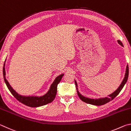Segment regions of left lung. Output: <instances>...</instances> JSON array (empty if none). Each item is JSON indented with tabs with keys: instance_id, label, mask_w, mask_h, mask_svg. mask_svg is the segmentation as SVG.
Listing matches in <instances>:
<instances>
[{
	"instance_id": "8db88e82",
	"label": "left lung",
	"mask_w": 131,
	"mask_h": 131,
	"mask_svg": "<svg viewBox=\"0 0 131 131\" xmlns=\"http://www.w3.org/2000/svg\"><path fill=\"white\" fill-rule=\"evenodd\" d=\"M118 43L119 44H120L121 46H123V43H122V42L120 40H118ZM128 74H129V68H128V66L127 65V68H126V73H125V77H124V79L123 80V82L121 83V85H119V87L118 88V89L115 91L113 93H112V94L108 95V97H104V98L94 99L88 98V97H85L83 96V95H81L80 94L79 92L78 91V88H77V84L76 83V80H75V84H76L77 94H78V96H79L81 100L82 101L84 102L91 104V105H96V106L103 105L106 103L109 102L110 101H112L113 99H114L115 97H116L117 96V95L119 94V93L120 92L121 90L123 89V88L124 87V85H125V83H127V80H128Z\"/></svg>"
}]
</instances>
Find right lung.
<instances>
[{"mask_svg": "<svg viewBox=\"0 0 131 131\" xmlns=\"http://www.w3.org/2000/svg\"><path fill=\"white\" fill-rule=\"evenodd\" d=\"M4 63L3 69V77L5 83L7 85L8 89L9 90L12 94L16 98L18 101L20 102L21 103L24 104L28 106L32 107H39V106H44L47 104L52 102L53 100L55 99L56 96L57 92V85L59 84V82L61 81L62 78L63 76V74H62L58 76L56 79H55L54 81L51 85L50 88L47 94H45L42 96H22V95H19L13 89L12 87H11L10 85L8 83L7 80L6 79V72H5V68H4Z\"/></svg>", "mask_w": 131, "mask_h": 131, "instance_id": "right-lung-1", "label": "right lung"}]
</instances>
